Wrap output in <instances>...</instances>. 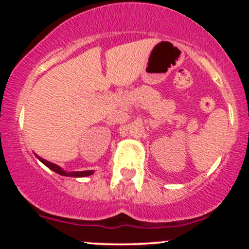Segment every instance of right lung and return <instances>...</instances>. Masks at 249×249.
I'll use <instances>...</instances> for the list:
<instances>
[{"mask_svg":"<svg viewBox=\"0 0 249 249\" xmlns=\"http://www.w3.org/2000/svg\"><path fill=\"white\" fill-rule=\"evenodd\" d=\"M37 159H38L39 161H42L43 164L45 165L47 167H49L51 171H53V172L61 174V176H65V177H72V178H83V177H89L91 176V174H93V171L92 170H89V171H78V172H67V171L63 170L62 167H59L58 165L53 164V162H50L48 160H45V159L41 158V157H38L36 154Z\"/></svg>","mask_w":249,"mask_h":249,"instance_id":"obj_1","label":"right lung"}]
</instances>
